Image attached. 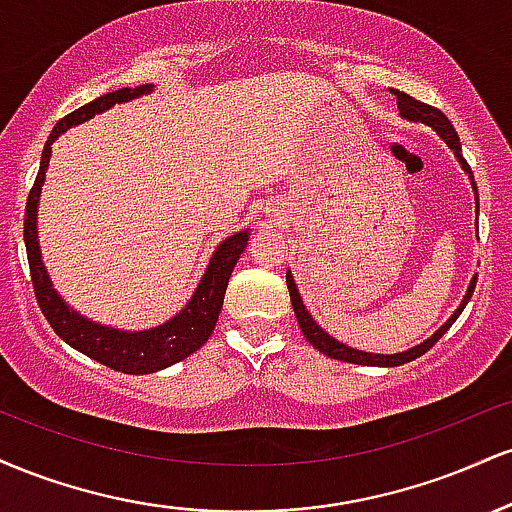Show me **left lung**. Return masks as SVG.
<instances>
[{
	"label": "left lung",
	"instance_id": "8db88e82",
	"mask_svg": "<svg viewBox=\"0 0 512 512\" xmlns=\"http://www.w3.org/2000/svg\"><path fill=\"white\" fill-rule=\"evenodd\" d=\"M392 96L397 98V108H399V115L404 117V120L409 122H421V125H428L433 127L438 132V137H443V142L450 146L452 151H455L457 161H460V166L464 173H469V178H472V187H474V199H477V211H479V195H477V182H474V175H472V168L467 166V161L462 158V144H460V137H457L455 127L450 125V120L440 113L438 108H433V105H426L421 101H416V98L407 96L404 91H397V88H390ZM286 286H289V296H291V305H293V313H296V320H298V327H301V332L305 334V339H308L310 344L315 346L320 354L330 356V358H337V361H346V363H358V366H383V368H395V366H402V363H409L414 361V358L424 356L428 349H431L433 344L438 342L440 337H443L445 332L450 330L452 322L460 317V313L464 310V305H467L469 298H472L474 293V286H477V276H472V281H469V289L464 293L460 308L455 310V313L450 315V320L445 322L440 330H436L431 334V337L426 339V342L411 346L407 351H399V354H370V351H358V349H351V346H346L344 342H337V339L330 337L325 330H322L320 325L313 320V315L305 310L303 305V298L301 293L296 289V281H293L291 272H286Z\"/></svg>",
	"mask_w": 512,
	"mask_h": 512
}]
</instances>
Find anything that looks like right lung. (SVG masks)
Returning <instances> with one entry per match:
<instances>
[{"mask_svg": "<svg viewBox=\"0 0 512 512\" xmlns=\"http://www.w3.org/2000/svg\"><path fill=\"white\" fill-rule=\"evenodd\" d=\"M151 84H142L134 88H120V91L105 93V96L96 98V101L81 105L79 110L69 113L57 122L52 134L45 142L43 158H40L38 178H35L31 195L26 202V219H23V240H26V255L28 267H31V281L35 298H38L40 310H43L45 320L60 339H64L72 349L81 351V354L93 358V361L103 363V366L120 370V373L129 375H146L163 370L173 363L182 361L202 346L214 332L216 320H219L223 293H226L228 279H231L233 267L240 260V252L248 245L250 231H240L228 236L211 255L207 272H204L202 281L192 293L185 308L178 315L170 317L163 325L151 327V330L142 332H125L115 330V327L98 325V322L86 320L76 310L69 308L62 301L60 293L52 289V281L48 269L43 264V255H40L38 245V199L40 190L45 182V170L50 166L52 156V142L60 134L67 132L69 127L81 125V122L91 120L93 115L105 113L113 108L115 103H127L132 98L144 96L151 91Z\"/></svg>", "mask_w": 512, "mask_h": 512, "instance_id": "right-lung-1", "label": "right lung"}]
</instances>
